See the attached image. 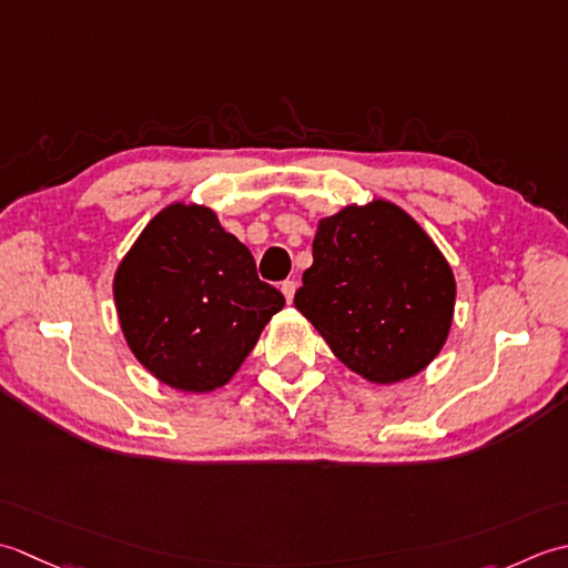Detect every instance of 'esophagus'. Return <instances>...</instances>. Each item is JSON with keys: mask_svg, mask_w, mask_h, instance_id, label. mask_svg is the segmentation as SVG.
I'll list each match as a JSON object with an SVG mask.
<instances>
[{"mask_svg": "<svg viewBox=\"0 0 568 568\" xmlns=\"http://www.w3.org/2000/svg\"><path fill=\"white\" fill-rule=\"evenodd\" d=\"M282 294H284V298L288 301V304H292V301H294V294H296V282H294V280H286V282H282Z\"/></svg>", "mask_w": 568, "mask_h": 568, "instance_id": "34e87169", "label": "esophagus"}]
</instances>
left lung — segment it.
I'll return each mask as SVG.
<instances>
[{"instance_id": "1", "label": "left lung", "mask_w": 568, "mask_h": 568, "mask_svg": "<svg viewBox=\"0 0 568 568\" xmlns=\"http://www.w3.org/2000/svg\"><path fill=\"white\" fill-rule=\"evenodd\" d=\"M294 306L353 373L395 385L444 348L456 280L422 225L399 205L373 201L321 217L314 264Z\"/></svg>"}]
</instances>
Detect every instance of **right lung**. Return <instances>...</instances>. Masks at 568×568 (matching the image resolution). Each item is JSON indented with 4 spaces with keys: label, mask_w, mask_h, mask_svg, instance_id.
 <instances>
[{
    "label": "right lung",
    "mask_w": 568,
    "mask_h": 568,
    "mask_svg": "<svg viewBox=\"0 0 568 568\" xmlns=\"http://www.w3.org/2000/svg\"><path fill=\"white\" fill-rule=\"evenodd\" d=\"M112 292L136 361L181 392L227 385L284 306L211 207L186 203L152 217L120 262Z\"/></svg>",
    "instance_id": "right-lung-1"
}]
</instances>
